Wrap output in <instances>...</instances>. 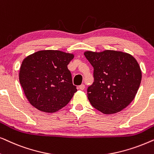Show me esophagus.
<instances>
[{
  "instance_id": "1",
  "label": "esophagus",
  "mask_w": 154,
  "mask_h": 154,
  "mask_svg": "<svg viewBox=\"0 0 154 154\" xmlns=\"http://www.w3.org/2000/svg\"><path fill=\"white\" fill-rule=\"evenodd\" d=\"M85 85H84V84H82V85H81L79 86V89L80 90H84L85 89Z\"/></svg>"
}]
</instances>
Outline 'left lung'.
Returning <instances> with one entry per match:
<instances>
[{"mask_svg": "<svg viewBox=\"0 0 154 154\" xmlns=\"http://www.w3.org/2000/svg\"><path fill=\"white\" fill-rule=\"evenodd\" d=\"M84 55L94 68V82L87 90L92 106L104 114L127 107L135 97L142 80L135 58L126 52L109 50L86 51Z\"/></svg>", "mask_w": 154, "mask_h": 154, "instance_id": "1", "label": "left lung"}]
</instances>
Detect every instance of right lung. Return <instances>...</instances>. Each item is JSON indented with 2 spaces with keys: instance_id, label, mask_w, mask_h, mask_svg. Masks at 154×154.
<instances>
[{
  "instance_id": "obj_1",
  "label": "right lung",
  "mask_w": 154,
  "mask_h": 154,
  "mask_svg": "<svg viewBox=\"0 0 154 154\" xmlns=\"http://www.w3.org/2000/svg\"><path fill=\"white\" fill-rule=\"evenodd\" d=\"M74 55L60 50H41L23 60L19 79L27 100L39 111L54 113L77 91L67 65Z\"/></svg>"
}]
</instances>
